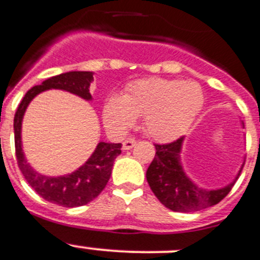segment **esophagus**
Returning <instances> with one entry per match:
<instances>
[{"instance_id":"34e87169","label":"esophagus","mask_w":260,"mask_h":260,"mask_svg":"<svg viewBox=\"0 0 260 260\" xmlns=\"http://www.w3.org/2000/svg\"><path fill=\"white\" fill-rule=\"evenodd\" d=\"M135 144H137V140L135 139H132V138H130V139H126L125 142L122 143V149L123 151H128V149H132Z\"/></svg>"}]
</instances>
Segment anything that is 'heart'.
<instances>
[{
  "instance_id": "1",
  "label": "heart",
  "mask_w": 260,
  "mask_h": 260,
  "mask_svg": "<svg viewBox=\"0 0 260 260\" xmlns=\"http://www.w3.org/2000/svg\"><path fill=\"white\" fill-rule=\"evenodd\" d=\"M204 101V91L196 82L147 78L133 83L123 96H109L103 120L111 132L122 134L143 116L144 130L152 139L171 142L190 127Z\"/></svg>"
}]
</instances>
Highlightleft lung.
<instances>
[{
  "instance_id": "1",
  "label": "left lung",
  "mask_w": 260,
  "mask_h": 260,
  "mask_svg": "<svg viewBox=\"0 0 260 260\" xmlns=\"http://www.w3.org/2000/svg\"><path fill=\"white\" fill-rule=\"evenodd\" d=\"M244 127V122H241ZM184 137L169 144H154L156 156L147 170V182L154 196L168 209L178 213H192L206 209L222 201L239 178V173L230 184L222 188L208 189L190 179L182 165Z\"/></svg>"
}]
</instances>
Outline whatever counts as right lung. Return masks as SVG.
Masks as SVG:
<instances>
[{"instance_id":"right-lung-1","label":"right lung","mask_w":260,"mask_h":260,"mask_svg":"<svg viewBox=\"0 0 260 260\" xmlns=\"http://www.w3.org/2000/svg\"><path fill=\"white\" fill-rule=\"evenodd\" d=\"M92 76L94 72L89 71H72L47 78L41 85L28 90L19 104L14 117L15 152L21 174L24 175L28 184L42 199L64 208L82 206L99 196L111 178L112 166L116 157L121 153L122 144L99 142L91 156L77 170L66 175L50 177L36 171L25 158L21 144V122L30 102L38 94L46 90H63L77 95L87 102L92 101L90 94V83L94 81Z\"/></svg>"}]
</instances>
